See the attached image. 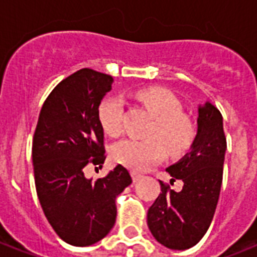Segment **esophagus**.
<instances>
[{
    "label": "esophagus",
    "instance_id": "34e87169",
    "mask_svg": "<svg viewBox=\"0 0 257 257\" xmlns=\"http://www.w3.org/2000/svg\"><path fill=\"white\" fill-rule=\"evenodd\" d=\"M141 179V175L140 173H136V172H132V180H133V183H137L139 180Z\"/></svg>",
    "mask_w": 257,
    "mask_h": 257
}]
</instances>
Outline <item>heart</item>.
Segmentation results:
<instances>
[{"label":"heart","mask_w":257,"mask_h":257,"mask_svg":"<svg viewBox=\"0 0 257 257\" xmlns=\"http://www.w3.org/2000/svg\"><path fill=\"white\" fill-rule=\"evenodd\" d=\"M139 100L157 120L152 139H160L173 153L183 152L191 145L195 129L187 117L183 116V106L177 97L168 89L147 88L137 92ZM98 117L102 128L110 136L122 131L124 101L120 97H108L100 104ZM164 156V147L159 140L124 139L114 144L113 160L135 172H143Z\"/></svg>","instance_id":"obj_1"}]
</instances>
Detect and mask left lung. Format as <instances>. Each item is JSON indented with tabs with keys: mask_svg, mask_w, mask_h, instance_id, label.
Listing matches in <instances>:
<instances>
[{
	"mask_svg": "<svg viewBox=\"0 0 257 257\" xmlns=\"http://www.w3.org/2000/svg\"><path fill=\"white\" fill-rule=\"evenodd\" d=\"M197 133L189 152L167 172L183 180L180 192L161 184V193L151 205L147 223L153 237L164 247L184 251L199 243L215 215L223 181L227 140L223 116L207 101L197 108Z\"/></svg>",
	"mask_w": 257,
	"mask_h": 257,
	"instance_id": "8db88e82",
	"label": "left lung"
}]
</instances>
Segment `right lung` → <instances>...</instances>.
Returning <instances> with one entry per match:
<instances>
[{
	"label": "right lung",
	"instance_id": "obj_1",
	"mask_svg": "<svg viewBox=\"0 0 257 257\" xmlns=\"http://www.w3.org/2000/svg\"><path fill=\"white\" fill-rule=\"evenodd\" d=\"M112 84L110 76L88 68L70 74L48 96L34 132L38 200L54 232L74 247L108 235L116 223V197L132 183L122 165L96 181L84 175L89 163L105 161L98 106Z\"/></svg>",
	"mask_w": 257,
	"mask_h": 257
}]
</instances>
